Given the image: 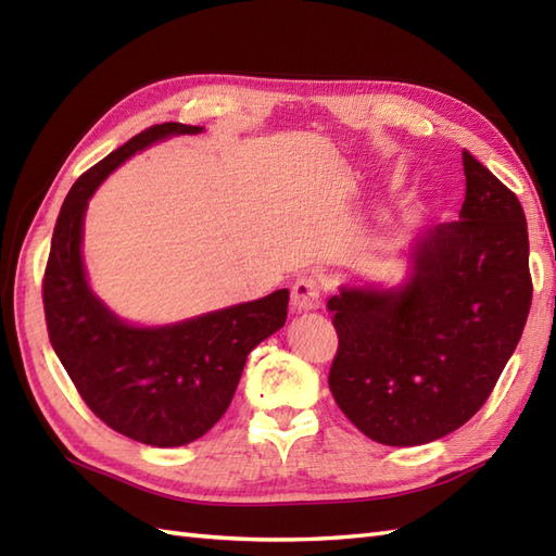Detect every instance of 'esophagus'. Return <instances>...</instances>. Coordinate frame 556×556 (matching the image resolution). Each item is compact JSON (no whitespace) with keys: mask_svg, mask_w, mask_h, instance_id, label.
Wrapping results in <instances>:
<instances>
[{"mask_svg":"<svg viewBox=\"0 0 556 556\" xmlns=\"http://www.w3.org/2000/svg\"><path fill=\"white\" fill-rule=\"evenodd\" d=\"M320 303H323V291H320V285H317V279H313V277L296 279V285L291 287L293 311H299V313L315 311V308H320Z\"/></svg>","mask_w":556,"mask_h":556,"instance_id":"34e87169","label":"esophagus"}]
</instances>
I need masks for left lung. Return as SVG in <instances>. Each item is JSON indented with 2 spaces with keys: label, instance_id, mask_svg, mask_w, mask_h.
Returning <instances> with one entry per match:
<instances>
[{
  "label": "left lung",
  "instance_id": "1",
  "mask_svg": "<svg viewBox=\"0 0 556 556\" xmlns=\"http://www.w3.org/2000/svg\"><path fill=\"white\" fill-rule=\"evenodd\" d=\"M456 222L425 231L399 289L341 287L327 301L339 337L337 406L370 440L416 446L485 404L523 334L533 279L523 207L464 150Z\"/></svg>",
  "mask_w": 556,
  "mask_h": 556
}]
</instances>
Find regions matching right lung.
<instances>
[{"label":"right lung","mask_w":556,"mask_h":556,"mask_svg":"<svg viewBox=\"0 0 556 556\" xmlns=\"http://www.w3.org/2000/svg\"><path fill=\"white\" fill-rule=\"evenodd\" d=\"M200 131L150 126L83 174L56 217L42 279L47 332L80 399L112 430L150 446L203 437L229 408L248 353L287 323V289L176 325L134 327L88 287L80 241L90 195L138 150Z\"/></svg>","instance_id":"1"}]
</instances>
